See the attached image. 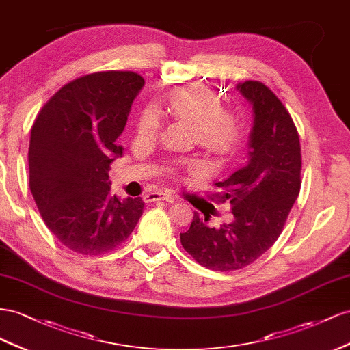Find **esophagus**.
Returning a JSON list of instances; mask_svg holds the SVG:
<instances>
[{
	"instance_id": "34e87169",
	"label": "esophagus",
	"mask_w": 350,
	"mask_h": 350,
	"mask_svg": "<svg viewBox=\"0 0 350 350\" xmlns=\"http://www.w3.org/2000/svg\"><path fill=\"white\" fill-rule=\"evenodd\" d=\"M146 201H161V199H164V201L167 202H174L176 201V195L173 192H151L148 193L146 196Z\"/></svg>"
}]
</instances>
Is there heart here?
Wrapping results in <instances>:
<instances>
[{
	"mask_svg": "<svg viewBox=\"0 0 350 350\" xmlns=\"http://www.w3.org/2000/svg\"><path fill=\"white\" fill-rule=\"evenodd\" d=\"M168 113L176 118L191 122L196 127L198 141L209 151L227 154L242 142L245 124L241 114L233 109H223L221 99L204 85H191L174 92L168 99ZM163 114L154 104H148L137 118V135L154 139L163 129ZM185 165L195 173L202 168L198 161Z\"/></svg>",
	"mask_w": 350,
	"mask_h": 350,
	"instance_id": "1",
	"label": "heart"
}]
</instances>
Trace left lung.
<instances>
[{
  "mask_svg": "<svg viewBox=\"0 0 350 350\" xmlns=\"http://www.w3.org/2000/svg\"><path fill=\"white\" fill-rule=\"evenodd\" d=\"M237 89L254 109L247 161L215 183L218 201L232 204L234 219L215 228L195 213L189 230L180 233L185 251L214 271L241 269L265 254L301 191V142L291 114L261 82L246 81Z\"/></svg>",
  "mask_w": 350,
  "mask_h": 350,
  "instance_id": "left-lung-1",
  "label": "left lung"
}]
</instances>
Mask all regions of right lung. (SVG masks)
<instances>
[{
    "label": "right lung",
    "mask_w": 350,
    "mask_h": 350,
    "mask_svg": "<svg viewBox=\"0 0 350 350\" xmlns=\"http://www.w3.org/2000/svg\"><path fill=\"white\" fill-rule=\"evenodd\" d=\"M145 81L133 72H98L64 85L41 108L29 144V186L51 233L73 252L101 255L132 234L142 198L109 192L116 144Z\"/></svg>",
    "instance_id": "1"
}]
</instances>
